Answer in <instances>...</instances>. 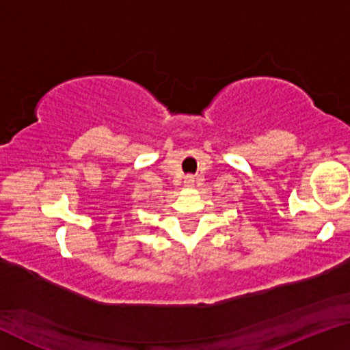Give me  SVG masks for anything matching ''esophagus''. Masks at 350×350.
<instances>
[{
	"instance_id": "obj_1",
	"label": "esophagus",
	"mask_w": 350,
	"mask_h": 350,
	"mask_svg": "<svg viewBox=\"0 0 350 350\" xmlns=\"http://www.w3.org/2000/svg\"><path fill=\"white\" fill-rule=\"evenodd\" d=\"M183 183H185L187 188L194 187V177H193V176H187V177H185V182H183Z\"/></svg>"
}]
</instances>
